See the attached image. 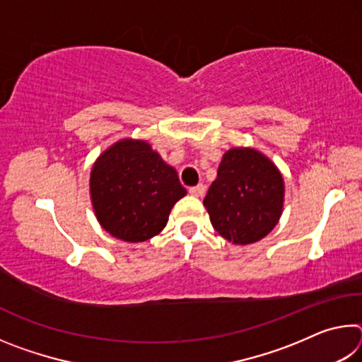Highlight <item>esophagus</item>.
<instances>
[{
	"label": "esophagus",
	"mask_w": 362,
	"mask_h": 362,
	"mask_svg": "<svg viewBox=\"0 0 362 362\" xmlns=\"http://www.w3.org/2000/svg\"><path fill=\"white\" fill-rule=\"evenodd\" d=\"M188 193L192 196H196V198H199V196H203L206 193V185L199 183V185H196V187H189Z\"/></svg>",
	"instance_id": "34e87169"
}]
</instances>
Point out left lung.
<instances>
[{"label": "left lung", "instance_id": "obj_1", "mask_svg": "<svg viewBox=\"0 0 362 362\" xmlns=\"http://www.w3.org/2000/svg\"><path fill=\"white\" fill-rule=\"evenodd\" d=\"M283 204V175L254 148L226 151L204 198L214 230L233 244L265 238L279 222Z\"/></svg>", "mask_w": 362, "mask_h": 362}]
</instances>
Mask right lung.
<instances>
[{
    "mask_svg": "<svg viewBox=\"0 0 362 362\" xmlns=\"http://www.w3.org/2000/svg\"><path fill=\"white\" fill-rule=\"evenodd\" d=\"M89 187L102 228L126 243L156 236L187 194L175 169L150 144L134 139L119 140L97 158Z\"/></svg>",
    "mask_w": 362,
    "mask_h": 362,
    "instance_id": "obj_1",
    "label": "right lung"
}]
</instances>
